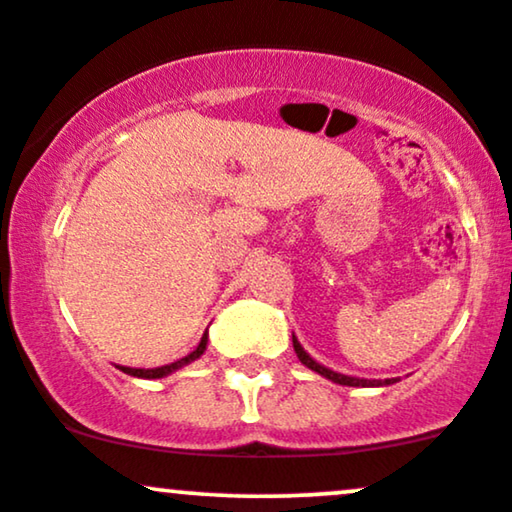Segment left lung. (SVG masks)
Wrapping results in <instances>:
<instances>
[{"mask_svg": "<svg viewBox=\"0 0 512 512\" xmlns=\"http://www.w3.org/2000/svg\"><path fill=\"white\" fill-rule=\"evenodd\" d=\"M293 348H295V355H298V360L303 362L305 367H310L312 372L322 374L329 381H334V384H341V386H365V389H372V386H389V384H396L400 379H360V377H348V374H341V372H334V369L319 365L315 357H310V353L300 346L298 338L293 336Z\"/></svg>", "mask_w": 512, "mask_h": 512, "instance_id": "1", "label": "left lung"}]
</instances>
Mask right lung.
<instances>
[{
  "label": "right lung",
  "instance_id": "add662e5",
  "mask_svg": "<svg viewBox=\"0 0 512 512\" xmlns=\"http://www.w3.org/2000/svg\"><path fill=\"white\" fill-rule=\"evenodd\" d=\"M205 350H207V331H205V334H202L200 343H197V348L193 350V353H188L186 357H181V360L171 362V365L155 367V369H138V367H121L119 365V369H121L123 374H131V377H138V379H162V377H169V374L176 372V369H181V367L190 365V362H195L197 357L205 353Z\"/></svg>",
  "mask_w": 512,
  "mask_h": 512
}]
</instances>
